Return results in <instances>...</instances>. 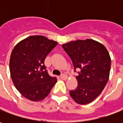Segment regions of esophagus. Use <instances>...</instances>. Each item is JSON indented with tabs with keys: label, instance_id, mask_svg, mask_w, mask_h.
Segmentation results:
<instances>
[{
	"label": "esophagus",
	"instance_id": "34e87169",
	"mask_svg": "<svg viewBox=\"0 0 123 123\" xmlns=\"http://www.w3.org/2000/svg\"><path fill=\"white\" fill-rule=\"evenodd\" d=\"M60 78L62 79V80H66L68 79V76L66 74H62L60 75Z\"/></svg>",
	"mask_w": 123,
	"mask_h": 123
}]
</instances>
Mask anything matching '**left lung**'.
Here are the masks:
<instances>
[{"label":"left lung","mask_w":123,"mask_h":123,"mask_svg":"<svg viewBox=\"0 0 123 123\" xmlns=\"http://www.w3.org/2000/svg\"><path fill=\"white\" fill-rule=\"evenodd\" d=\"M62 47L78 69L77 87L70 95L80 105L87 104L98 97L108 81L111 58L105 46L92 39L71 41Z\"/></svg>","instance_id":"left-lung-1"}]
</instances>
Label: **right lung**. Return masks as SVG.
I'll return each instance as SVG.
<instances>
[{"mask_svg":"<svg viewBox=\"0 0 123 123\" xmlns=\"http://www.w3.org/2000/svg\"><path fill=\"white\" fill-rule=\"evenodd\" d=\"M57 42L43 36H31L19 42L12 50L9 70L13 83L22 95L40 101L57 82L48 74L44 60Z\"/></svg>","mask_w":123,"mask_h":123,"instance_id":"add662e5","label":"right lung"}]
</instances>
